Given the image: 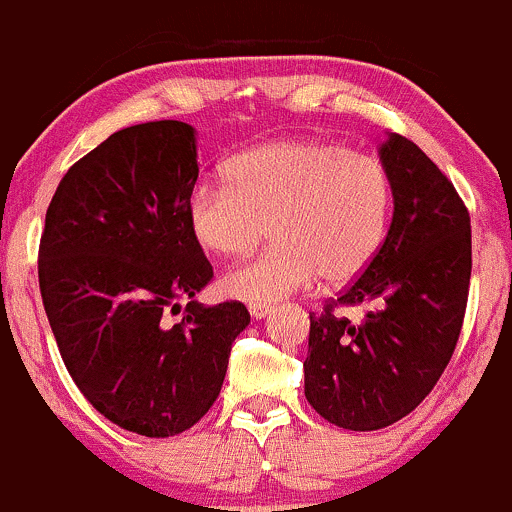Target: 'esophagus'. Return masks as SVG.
Listing matches in <instances>:
<instances>
[{
  "label": "esophagus",
  "instance_id": "esophagus-1",
  "mask_svg": "<svg viewBox=\"0 0 512 512\" xmlns=\"http://www.w3.org/2000/svg\"><path fill=\"white\" fill-rule=\"evenodd\" d=\"M249 312H251V317H254V320H263V317L271 315V307H268V305H249Z\"/></svg>",
  "mask_w": 512,
  "mask_h": 512
}]
</instances>
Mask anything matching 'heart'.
<instances>
[{
    "instance_id": "1",
    "label": "heart",
    "mask_w": 512,
    "mask_h": 512,
    "mask_svg": "<svg viewBox=\"0 0 512 512\" xmlns=\"http://www.w3.org/2000/svg\"><path fill=\"white\" fill-rule=\"evenodd\" d=\"M388 170L322 139H283L239 153L224 183L190 192L185 219L205 254L244 256L268 224L273 244L219 280L229 298L268 305L307 288L344 285L371 266L390 222Z\"/></svg>"
}]
</instances>
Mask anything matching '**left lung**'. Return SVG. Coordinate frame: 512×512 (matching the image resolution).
I'll use <instances>...</instances> for the list:
<instances>
[{"label": "left lung", "instance_id": "8db88e82", "mask_svg": "<svg viewBox=\"0 0 512 512\" xmlns=\"http://www.w3.org/2000/svg\"><path fill=\"white\" fill-rule=\"evenodd\" d=\"M393 219L371 266L324 315H310L305 398L327 422L354 432L403 420L439 381L464 322L471 219L454 185L400 134L378 148ZM371 304L361 323L334 306Z\"/></svg>", "mask_w": 512, "mask_h": 512}]
</instances>
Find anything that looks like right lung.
<instances>
[{"label": "right lung", "instance_id": "add662e5", "mask_svg": "<svg viewBox=\"0 0 512 512\" xmlns=\"http://www.w3.org/2000/svg\"><path fill=\"white\" fill-rule=\"evenodd\" d=\"M197 173L190 124L129 126L65 173L41 234L38 285L65 368L92 408L144 437L212 408L251 322L241 302L195 300L212 280L185 219Z\"/></svg>", "mask_w": 512, "mask_h": 512}]
</instances>
